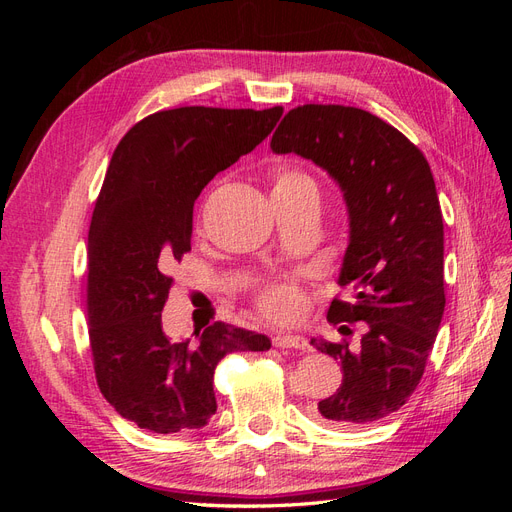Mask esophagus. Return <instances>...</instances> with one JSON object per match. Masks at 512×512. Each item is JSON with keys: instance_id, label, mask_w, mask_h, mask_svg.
<instances>
[{"instance_id": "obj_1", "label": "esophagus", "mask_w": 512, "mask_h": 512, "mask_svg": "<svg viewBox=\"0 0 512 512\" xmlns=\"http://www.w3.org/2000/svg\"><path fill=\"white\" fill-rule=\"evenodd\" d=\"M273 346L275 348H292V350H305L307 339L301 335H290V333H277L273 335Z\"/></svg>"}]
</instances>
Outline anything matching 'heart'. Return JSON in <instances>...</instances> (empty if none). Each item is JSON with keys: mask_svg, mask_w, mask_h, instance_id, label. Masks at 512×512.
<instances>
[{"mask_svg": "<svg viewBox=\"0 0 512 512\" xmlns=\"http://www.w3.org/2000/svg\"><path fill=\"white\" fill-rule=\"evenodd\" d=\"M297 183H312L307 175L299 173V170L282 166L275 170V183L273 190H286L292 188ZM256 303L260 307V312L273 318V320H290L299 314L301 309V292L297 288V284L290 280H282V282H271L265 284L258 290Z\"/></svg>", "mask_w": 512, "mask_h": 512, "instance_id": "obj_1", "label": "heart"}]
</instances>
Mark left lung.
Segmentation results:
<instances>
[{"instance_id": "1", "label": "left lung", "mask_w": 512, "mask_h": 512, "mask_svg": "<svg viewBox=\"0 0 512 512\" xmlns=\"http://www.w3.org/2000/svg\"><path fill=\"white\" fill-rule=\"evenodd\" d=\"M273 153L312 160L339 185L348 247L329 322H363L359 348L312 337L344 371L318 412L339 427L374 423L406 404L423 378L444 314V224L431 168L408 138L363 108L297 106L271 138ZM339 331H350L346 324Z\"/></svg>"}]
</instances>
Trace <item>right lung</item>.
Listing matches in <instances>:
<instances>
[{
    "mask_svg": "<svg viewBox=\"0 0 512 512\" xmlns=\"http://www.w3.org/2000/svg\"><path fill=\"white\" fill-rule=\"evenodd\" d=\"M280 117V106L160 111L121 138L108 164L87 241L89 342L102 395L141 429L205 427L218 410V363L230 352L271 348L267 335L226 322L170 339L162 309L170 262L190 250L194 200Z\"/></svg>",
    "mask_w": 512,
    "mask_h": 512,
    "instance_id": "1",
    "label": "right lung"
}]
</instances>
